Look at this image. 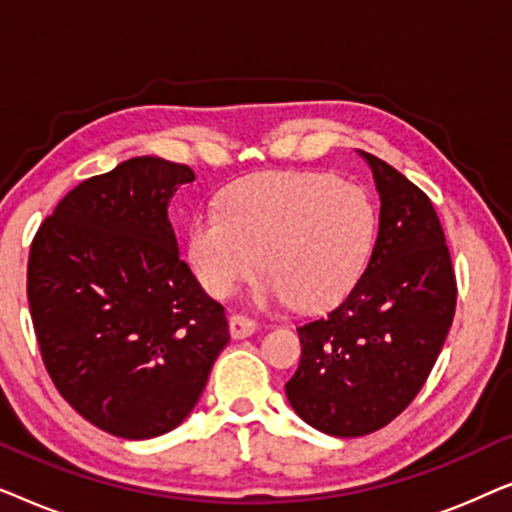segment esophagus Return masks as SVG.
<instances>
[{"label":"esophagus","mask_w":512,"mask_h":512,"mask_svg":"<svg viewBox=\"0 0 512 512\" xmlns=\"http://www.w3.org/2000/svg\"><path fill=\"white\" fill-rule=\"evenodd\" d=\"M230 335H233L235 340H240V338H249V335H254L256 333V328H258V324L254 319H249V317H244V314H233V317H230Z\"/></svg>","instance_id":"34e87169"}]
</instances>
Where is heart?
<instances>
[{
  "label": "heart",
  "instance_id": "heart-1",
  "mask_svg": "<svg viewBox=\"0 0 512 512\" xmlns=\"http://www.w3.org/2000/svg\"><path fill=\"white\" fill-rule=\"evenodd\" d=\"M377 242V209L352 181L263 172L235 181L219 212L195 216L188 265L202 289L230 298L261 268V296L317 312L359 284Z\"/></svg>",
  "mask_w": 512,
  "mask_h": 512
}]
</instances>
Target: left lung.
Wrapping results in <instances>:
<instances>
[{
    "mask_svg": "<svg viewBox=\"0 0 512 512\" xmlns=\"http://www.w3.org/2000/svg\"><path fill=\"white\" fill-rule=\"evenodd\" d=\"M380 193V228L359 284L324 317L298 326L300 366L286 382L296 415L328 436L387 426L424 387L450 333L457 282L424 191L359 151Z\"/></svg>",
    "mask_w": 512,
    "mask_h": 512,
    "instance_id": "1",
    "label": "left lung"
}]
</instances>
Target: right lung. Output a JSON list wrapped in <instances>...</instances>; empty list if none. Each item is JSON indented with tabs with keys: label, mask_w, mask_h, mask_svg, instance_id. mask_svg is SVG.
<instances>
[{
	"label": "right lung",
	"mask_w": 512,
	"mask_h": 512,
	"mask_svg": "<svg viewBox=\"0 0 512 512\" xmlns=\"http://www.w3.org/2000/svg\"><path fill=\"white\" fill-rule=\"evenodd\" d=\"M191 181L188 165L130 158L69 191L34 235L27 300L44 366L62 398L111 436L177 429L230 340L167 214Z\"/></svg>",
	"instance_id": "add662e5"
}]
</instances>
